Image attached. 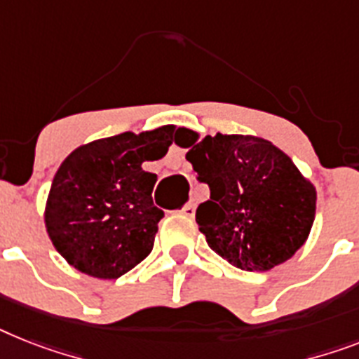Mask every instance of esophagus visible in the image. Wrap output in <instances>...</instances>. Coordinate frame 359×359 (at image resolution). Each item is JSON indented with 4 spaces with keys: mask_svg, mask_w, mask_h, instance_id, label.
Segmentation results:
<instances>
[{
    "mask_svg": "<svg viewBox=\"0 0 359 359\" xmlns=\"http://www.w3.org/2000/svg\"><path fill=\"white\" fill-rule=\"evenodd\" d=\"M182 212L185 216H191L192 218V216H194V212H196V205H194V203H187V205L182 209Z\"/></svg>",
    "mask_w": 359,
    "mask_h": 359,
    "instance_id": "esophagus-1",
    "label": "esophagus"
}]
</instances>
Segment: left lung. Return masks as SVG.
Masks as SVG:
<instances>
[{"mask_svg": "<svg viewBox=\"0 0 359 359\" xmlns=\"http://www.w3.org/2000/svg\"><path fill=\"white\" fill-rule=\"evenodd\" d=\"M194 137L187 161L209 185L196 222L207 244L244 271H268L292 259L316 218V187L292 159L255 135Z\"/></svg>", "mask_w": 359, "mask_h": 359, "instance_id": "obj_1", "label": "left lung"}]
</instances>
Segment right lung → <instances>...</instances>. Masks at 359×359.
<instances>
[{"instance_id":"1","label":"right lung","mask_w":359,"mask_h":359,"mask_svg":"<svg viewBox=\"0 0 359 359\" xmlns=\"http://www.w3.org/2000/svg\"><path fill=\"white\" fill-rule=\"evenodd\" d=\"M172 132H124L82 144L64 159L43 218L53 245L73 268L117 279L150 255L165 212L152 200L158 176L141 165L167 154Z\"/></svg>"}]
</instances>
